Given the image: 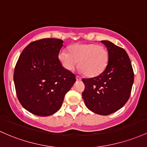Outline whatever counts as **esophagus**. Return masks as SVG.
Wrapping results in <instances>:
<instances>
[{
	"mask_svg": "<svg viewBox=\"0 0 147 147\" xmlns=\"http://www.w3.org/2000/svg\"><path fill=\"white\" fill-rule=\"evenodd\" d=\"M76 80H80L82 79L81 77L79 76H76Z\"/></svg>",
	"mask_w": 147,
	"mask_h": 147,
	"instance_id": "obj_1",
	"label": "esophagus"
}]
</instances>
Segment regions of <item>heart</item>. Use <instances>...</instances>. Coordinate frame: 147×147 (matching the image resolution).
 <instances>
[{
  "label": "heart",
  "mask_w": 147,
  "mask_h": 147,
  "mask_svg": "<svg viewBox=\"0 0 147 147\" xmlns=\"http://www.w3.org/2000/svg\"><path fill=\"white\" fill-rule=\"evenodd\" d=\"M67 53L61 51L58 59L68 71H74L78 65L80 71L88 77H96L104 71L109 61V53L103 46L77 43L69 46Z\"/></svg>",
  "instance_id": "1"
}]
</instances>
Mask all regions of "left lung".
I'll use <instances>...</instances> for the list:
<instances>
[{
	"label": "left lung",
	"instance_id": "left-lung-1",
	"mask_svg": "<svg viewBox=\"0 0 147 147\" xmlns=\"http://www.w3.org/2000/svg\"><path fill=\"white\" fill-rule=\"evenodd\" d=\"M106 46L109 61L104 71L98 76L83 78L85 90L82 96L89 110L108 115L126 104L131 95L134 73L131 60L122 48L109 41H101Z\"/></svg>",
	"mask_w": 147,
	"mask_h": 147
}]
</instances>
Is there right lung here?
<instances>
[{
    "instance_id": "right-lung-1",
    "label": "right lung",
    "mask_w": 147,
    "mask_h": 147,
    "mask_svg": "<svg viewBox=\"0 0 147 147\" xmlns=\"http://www.w3.org/2000/svg\"><path fill=\"white\" fill-rule=\"evenodd\" d=\"M62 43L54 38L30 43L16 64L14 82L18 99L25 109L37 116L56 113L76 82L75 75L58 59Z\"/></svg>"
}]
</instances>
